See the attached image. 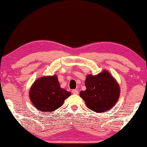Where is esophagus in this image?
<instances>
[{
	"mask_svg": "<svg viewBox=\"0 0 147 147\" xmlns=\"http://www.w3.org/2000/svg\"><path fill=\"white\" fill-rule=\"evenodd\" d=\"M78 89H73V91H72V93L74 94H78Z\"/></svg>",
	"mask_w": 147,
	"mask_h": 147,
	"instance_id": "esophagus-1",
	"label": "esophagus"
}]
</instances>
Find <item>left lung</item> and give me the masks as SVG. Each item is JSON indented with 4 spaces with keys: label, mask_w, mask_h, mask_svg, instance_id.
Returning a JSON list of instances; mask_svg holds the SVG:
<instances>
[{
    "label": "left lung",
    "mask_w": 147,
    "mask_h": 147,
    "mask_svg": "<svg viewBox=\"0 0 147 147\" xmlns=\"http://www.w3.org/2000/svg\"><path fill=\"white\" fill-rule=\"evenodd\" d=\"M86 89L80 93L87 107L96 113L112 108L120 95V88L115 79L106 70L93 76L89 74L85 81Z\"/></svg>",
    "instance_id": "8db88e82"
}]
</instances>
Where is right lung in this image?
Wrapping results in <instances>:
<instances>
[{
  "mask_svg": "<svg viewBox=\"0 0 147 147\" xmlns=\"http://www.w3.org/2000/svg\"><path fill=\"white\" fill-rule=\"evenodd\" d=\"M71 92L60 88L56 75L43 76L32 84L29 96L32 104L41 111L51 112L62 106Z\"/></svg>",
  "mask_w": 147,
  "mask_h": 147,
  "instance_id": "add662e5",
  "label": "right lung"
}]
</instances>
